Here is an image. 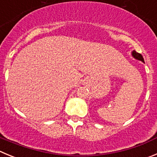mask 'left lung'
I'll use <instances>...</instances> for the list:
<instances>
[{"instance_id": "obj_1", "label": "left lung", "mask_w": 157, "mask_h": 157, "mask_svg": "<svg viewBox=\"0 0 157 157\" xmlns=\"http://www.w3.org/2000/svg\"><path fill=\"white\" fill-rule=\"evenodd\" d=\"M132 56L134 58L137 59H139V60H141V61H143V62H144V59H143V56H142L140 53H139V52H136V51L133 50Z\"/></svg>"}]
</instances>
